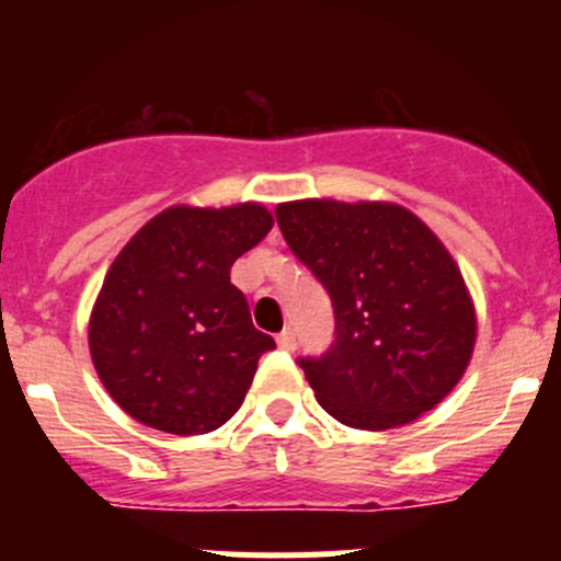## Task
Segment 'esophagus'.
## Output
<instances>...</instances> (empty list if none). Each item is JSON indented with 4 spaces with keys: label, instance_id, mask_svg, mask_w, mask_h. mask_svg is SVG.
<instances>
[{
    "label": "esophagus",
    "instance_id": "34e87169",
    "mask_svg": "<svg viewBox=\"0 0 561 561\" xmlns=\"http://www.w3.org/2000/svg\"><path fill=\"white\" fill-rule=\"evenodd\" d=\"M276 344H279L282 350H287V353H293V350H296V344H298L296 331H293V328H285V331L276 336Z\"/></svg>",
    "mask_w": 561,
    "mask_h": 561
}]
</instances>
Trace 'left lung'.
<instances>
[{
  "label": "left lung",
  "instance_id": "obj_1",
  "mask_svg": "<svg viewBox=\"0 0 561 561\" xmlns=\"http://www.w3.org/2000/svg\"><path fill=\"white\" fill-rule=\"evenodd\" d=\"M276 222L331 296V347L298 358L328 415L380 432L439 404L469 364L474 312L437 236L390 203H282Z\"/></svg>",
  "mask_w": 561,
  "mask_h": 561
}]
</instances>
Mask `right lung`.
<instances>
[{
  "instance_id": "1",
  "label": "right lung",
  "mask_w": 561,
  "mask_h": 561,
  "mask_svg": "<svg viewBox=\"0 0 561 561\" xmlns=\"http://www.w3.org/2000/svg\"><path fill=\"white\" fill-rule=\"evenodd\" d=\"M271 225L257 203L173 206L113 260L89 350L107 393L135 421L186 437L236 415L260 355L276 342L252 325L230 268Z\"/></svg>"
}]
</instances>
